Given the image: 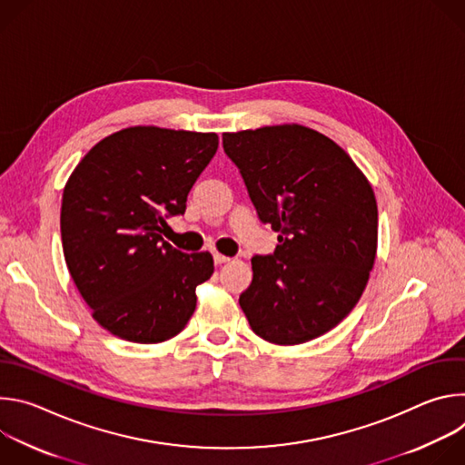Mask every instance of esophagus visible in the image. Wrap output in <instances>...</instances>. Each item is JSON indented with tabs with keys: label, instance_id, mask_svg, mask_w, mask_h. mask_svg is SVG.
I'll return each instance as SVG.
<instances>
[{
	"label": "esophagus",
	"instance_id": "esophagus-1",
	"mask_svg": "<svg viewBox=\"0 0 465 465\" xmlns=\"http://www.w3.org/2000/svg\"><path fill=\"white\" fill-rule=\"evenodd\" d=\"M213 261H215V264H223V262H228V261H230V257H226V255H223V253L215 252V253H213Z\"/></svg>",
	"mask_w": 465,
	"mask_h": 465
}]
</instances>
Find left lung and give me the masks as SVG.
Listing matches in <instances>:
<instances>
[{"label": "left lung", "instance_id": "left-lung-1", "mask_svg": "<svg viewBox=\"0 0 465 465\" xmlns=\"http://www.w3.org/2000/svg\"><path fill=\"white\" fill-rule=\"evenodd\" d=\"M261 223L278 232L252 257L239 305L253 333L278 346L309 342L361 300L377 253L373 189L350 154L303 124L224 132Z\"/></svg>", "mask_w": 465, "mask_h": 465}]
</instances>
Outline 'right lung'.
<instances>
[{"label":"right lung","instance_id":"add662e5","mask_svg":"<svg viewBox=\"0 0 465 465\" xmlns=\"http://www.w3.org/2000/svg\"><path fill=\"white\" fill-rule=\"evenodd\" d=\"M215 132L130 126L101 140L65 182L60 233L68 271L112 335L138 344L176 337L213 274L210 252L163 241L167 219L215 156Z\"/></svg>","mask_w":465,"mask_h":465}]
</instances>
